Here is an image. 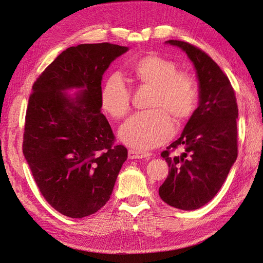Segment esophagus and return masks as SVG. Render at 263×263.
I'll list each match as a JSON object with an SVG mask.
<instances>
[{"instance_id":"1","label":"esophagus","mask_w":263,"mask_h":263,"mask_svg":"<svg viewBox=\"0 0 263 263\" xmlns=\"http://www.w3.org/2000/svg\"><path fill=\"white\" fill-rule=\"evenodd\" d=\"M152 154L148 152H140V150L130 149L128 150V158L130 159H141V158H149Z\"/></svg>"}]
</instances>
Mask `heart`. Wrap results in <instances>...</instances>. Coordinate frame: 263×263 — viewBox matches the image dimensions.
<instances>
[{
    "label": "heart",
    "instance_id": "b5f03b06",
    "mask_svg": "<svg viewBox=\"0 0 263 263\" xmlns=\"http://www.w3.org/2000/svg\"><path fill=\"white\" fill-rule=\"evenodd\" d=\"M132 74L143 85L155 88L150 107L130 117L120 130V137L132 148L148 150L159 146L173 136L174 123L191 116L199 103V86L194 78L180 72L171 60L148 55L136 61ZM100 105L114 119H123L130 111L131 92L120 73L110 74L100 90Z\"/></svg>",
    "mask_w": 263,
    "mask_h": 263
}]
</instances>
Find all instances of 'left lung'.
<instances>
[{
	"label": "left lung",
	"instance_id": "obj_1",
	"mask_svg": "<svg viewBox=\"0 0 263 263\" xmlns=\"http://www.w3.org/2000/svg\"><path fill=\"white\" fill-rule=\"evenodd\" d=\"M182 48L197 70L200 103L182 136L161 153L170 167L159 187L161 200L174 208L194 210L219 191L237 158L238 108L228 77L202 49L182 41H167ZM178 146L184 152L175 154Z\"/></svg>",
	"mask_w": 263,
	"mask_h": 263
}]
</instances>
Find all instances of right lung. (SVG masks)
Instances as JSON below:
<instances>
[{"label":"right lung","mask_w":263,"mask_h":263,"mask_svg":"<svg viewBox=\"0 0 263 263\" xmlns=\"http://www.w3.org/2000/svg\"><path fill=\"white\" fill-rule=\"evenodd\" d=\"M110 43L66 48L42 72L28 100L22 150L42 195L60 214L92 215L106 204L127 149L102 114V78L127 51ZM84 89L76 100L62 91Z\"/></svg>","instance_id":"add662e5"}]
</instances>
